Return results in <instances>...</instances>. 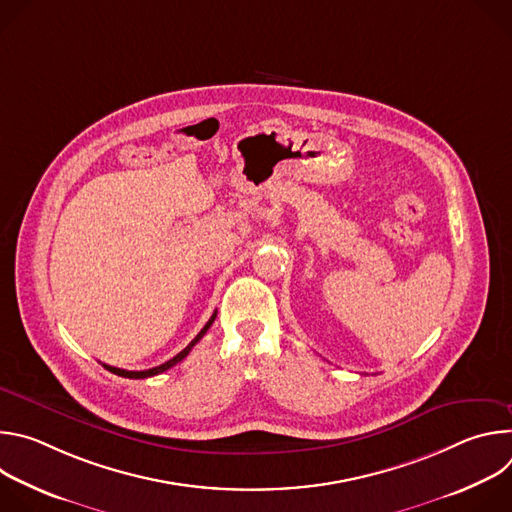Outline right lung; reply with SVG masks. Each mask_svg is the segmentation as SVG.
<instances>
[{
  "mask_svg": "<svg viewBox=\"0 0 512 512\" xmlns=\"http://www.w3.org/2000/svg\"><path fill=\"white\" fill-rule=\"evenodd\" d=\"M214 318H216V312L210 316V320L206 322V326L196 334V338L182 350V352H178L174 358H170L168 362H164V364H160V367H154V369H148V371H125V369H117V367H109V364H103V367L107 369V371H111L113 375H119V377H125V379H148V377H154V375H160V373H164V371H168V369H172L174 364H178L180 360H184L186 356H188V352L192 350V346L206 334V330L212 326V322H214Z\"/></svg>",
  "mask_w": 512,
  "mask_h": 512,
  "instance_id": "add662e5",
  "label": "right lung"
}]
</instances>
